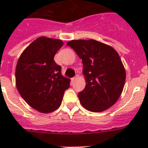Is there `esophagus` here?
Here are the masks:
<instances>
[{
  "label": "esophagus",
  "mask_w": 148,
  "mask_h": 148,
  "mask_svg": "<svg viewBox=\"0 0 148 148\" xmlns=\"http://www.w3.org/2000/svg\"><path fill=\"white\" fill-rule=\"evenodd\" d=\"M77 79H78V75H75L74 78H73V82H75V81H76Z\"/></svg>",
  "instance_id": "esophagus-1"
}]
</instances>
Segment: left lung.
<instances>
[{
    "label": "left lung",
    "instance_id": "obj_1",
    "mask_svg": "<svg viewBox=\"0 0 148 148\" xmlns=\"http://www.w3.org/2000/svg\"><path fill=\"white\" fill-rule=\"evenodd\" d=\"M83 63L86 86L78 98L87 110L99 113L117 101L125 86L126 73L118 53L108 44L92 40L66 43Z\"/></svg>",
    "mask_w": 148,
    "mask_h": 148
}]
</instances>
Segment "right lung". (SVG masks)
I'll return each mask as SVG.
<instances>
[{
	"mask_svg": "<svg viewBox=\"0 0 148 148\" xmlns=\"http://www.w3.org/2000/svg\"><path fill=\"white\" fill-rule=\"evenodd\" d=\"M64 43L59 39L40 37L23 50L15 69L18 92L33 109L43 113L60 107L70 79L63 76L54 56Z\"/></svg>",
	"mask_w": 148,
	"mask_h": 148,
	"instance_id": "right-lung-1",
	"label": "right lung"
}]
</instances>
